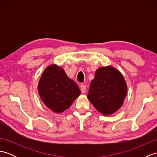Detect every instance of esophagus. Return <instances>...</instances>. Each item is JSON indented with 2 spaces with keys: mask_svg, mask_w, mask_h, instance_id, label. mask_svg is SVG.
<instances>
[{
  "mask_svg": "<svg viewBox=\"0 0 157 157\" xmlns=\"http://www.w3.org/2000/svg\"><path fill=\"white\" fill-rule=\"evenodd\" d=\"M80 89H81V92L83 93V94H84L86 92V86L84 84H82L80 86Z\"/></svg>",
  "mask_w": 157,
  "mask_h": 157,
  "instance_id": "obj_1",
  "label": "esophagus"
}]
</instances>
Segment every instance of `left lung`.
<instances>
[{
    "label": "left lung",
    "mask_w": 157,
    "mask_h": 157,
    "mask_svg": "<svg viewBox=\"0 0 157 157\" xmlns=\"http://www.w3.org/2000/svg\"><path fill=\"white\" fill-rule=\"evenodd\" d=\"M122 74L111 66L98 68L91 82L88 98L98 111L109 115L121 108L127 94Z\"/></svg>",
    "instance_id": "obj_1"
}]
</instances>
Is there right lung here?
Segmentation results:
<instances>
[{"mask_svg": "<svg viewBox=\"0 0 157 157\" xmlns=\"http://www.w3.org/2000/svg\"><path fill=\"white\" fill-rule=\"evenodd\" d=\"M38 89L43 102L57 113L67 109L81 93L76 83L56 65H50L45 69Z\"/></svg>", "mask_w": 157, "mask_h": 157, "instance_id": "right-lung-1", "label": "right lung"}]
</instances>
